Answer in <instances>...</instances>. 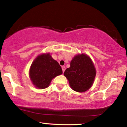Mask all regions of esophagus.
<instances>
[{
	"instance_id": "1",
	"label": "esophagus",
	"mask_w": 127,
	"mask_h": 127,
	"mask_svg": "<svg viewBox=\"0 0 127 127\" xmlns=\"http://www.w3.org/2000/svg\"><path fill=\"white\" fill-rule=\"evenodd\" d=\"M65 66H63L62 67V70H63V72H64V71H65Z\"/></svg>"
}]
</instances>
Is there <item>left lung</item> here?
I'll use <instances>...</instances> for the list:
<instances>
[{
  "label": "left lung",
  "mask_w": 127,
  "mask_h": 127,
  "mask_svg": "<svg viewBox=\"0 0 127 127\" xmlns=\"http://www.w3.org/2000/svg\"><path fill=\"white\" fill-rule=\"evenodd\" d=\"M95 75L94 64L90 57L85 54L74 57L70 62V67L64 73L71 88L79 93L85 92L91 88Z\"/></svg>",
  "instance_id": "8db88e82"
}]
</instances>
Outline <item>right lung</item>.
Here are the masks:
<instances>
[{"instance_id": "1", "label": "right lung", "mask_w": 127, "mask_h": 127, "mask_svg": "<svg viewBox=\"0 0 127 127\" xmlns=\"http://www.w3.org/2000/svg\"><path fill=\"white\" fill-rule=\"evenodd\" d=\"M62 67L50 54H43L36 58L32 63L29 76L36 88L44 89L49 87L52 79L62 75Z\"/></svg>"}]
</instances>
